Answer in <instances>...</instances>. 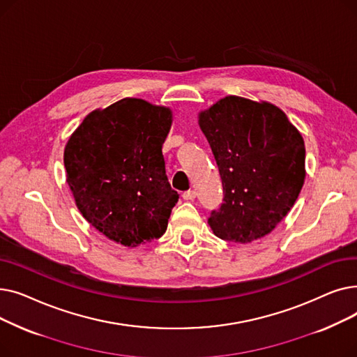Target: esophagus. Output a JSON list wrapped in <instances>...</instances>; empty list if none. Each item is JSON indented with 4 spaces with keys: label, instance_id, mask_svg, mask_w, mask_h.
I'll use <instances>...</instances> for the list:
<instances>
[{
    "label": "esophagus",
    "instance_id": "34e87169",
    "mask_svg": "<svg viewBox=\"0 0 357 357\" xmlns=\"http://www.w3.org/2000/svg\"><path fill=\"white\" fill-rule=\"evenodd\" d=\"M195 197H197V191H195V190L185 191V192L182 194V198L186 199V201H192V199H195Z\"/></svg>",
    "mask_w": 357,
    "mask_h": 357
}]
</instances>
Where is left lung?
<instances>
[{"instance_id": "8db88e82", "label": "left lung", "mask_w": 357, "mask_h": 357, "mask_svg": "<svg viewBox=\"0 0 357 357\" xmlns=\"http://www.w3.org/2000/svg\"><path fill=\"white\" fill-rule=\"evenodd\" d=\"M222 182L224 198L211 211L214 234L250 243L269 234L295 204L305 179L303 136L269 102L229 96L201 111Z\"/></svg>"}]
</instances>
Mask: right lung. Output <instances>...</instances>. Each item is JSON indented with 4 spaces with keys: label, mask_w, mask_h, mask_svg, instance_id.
<instances>
[{
    "label": "right lung",
    "mask_w": 357,
    "mask_h": 357,
    "mask_svg": "<svg viewBox=\"0 0 357 357\" xmlns=\"http://www.w3.org/2000/svg\"><path fill=\"white\" fill-rule=\"evenodd\" d=\"M171 124L169 108L124 98L92 111L66 143V181L78 210L123 246L163 236L179 199L162 155Z\"/></svg>",
    "instance_id": "1"
}]
</instances>
